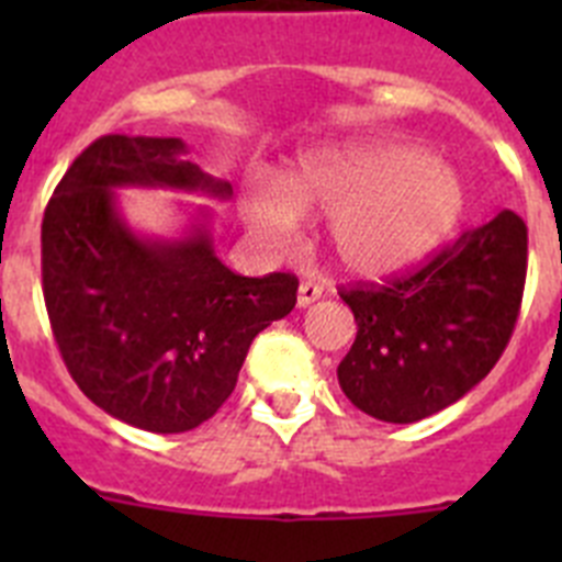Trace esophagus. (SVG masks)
I'll use <instances>...</instances> for the list:
<instances>
[{
	"label": "esophagus",
	"mask_w": 562,
	"mask_h": 562,
	"mask_svg": "<svg viewBox=\"0 0 562 562\" xmlns=\"http://www.w3.org/2000/svg\"><path fill=\"white\" fill-rule=\"evenodd\" d=\"M321 295H324V290H321V286L310 284V281H304V284L297 286V306H301V310H306V306L315 304V301Z\"/></svg>",
	"instance_id": "esophagus-1"
}]
</instances>
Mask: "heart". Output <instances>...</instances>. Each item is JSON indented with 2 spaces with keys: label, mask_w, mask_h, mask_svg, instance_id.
Here are the masks:
<instances>
[{
  "label": "heart",
  "mask_w": 562,
  "mask_h": 562,
  "mask_svg": "<svg viewBox=\"0 0 562 562\" xmlns=\"http://www.w3.org/2000/svg\"><path fill=\"white\" fill-rule=\"evenodd\" d=\"M238 213L272 252L295 245L301 220L324 216L335 265L360 281H385L439 250L464 213V186L414 143L349 140L286 162L276 188H247Z\"/></svg>",
  "instance_id": "heart-1"
}]
</instances>
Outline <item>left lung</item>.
<instances>
[{
    "label": "left lung",
    "instance_id": "1",
    "mask_svg": "<svg viewBox=\"0 0 562 562\" xmlns=\"http://www.w3.org/2000/svg\"><path fill=\"white\" fill-rule=\"evenodd\" d=\"M526 281V225L501 211L389 286L342 290L357 337L337 366L342 394L391 425L428 419L504 355Z\"/></svg>",
    "mask_w": 562,
    "mask_h": 562
}]
</instances>
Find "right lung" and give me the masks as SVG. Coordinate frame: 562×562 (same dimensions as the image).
Listing matches in <instances>:
<instances>
[{
  "label": "right lung",
  "instance_id": "right-lung-1",
  "mask_svg": "<svg viewBox=\"0 0 562 562\" xmlns=\"http://www.w3.org/2000/svg\"><path fill=\"white\" fill-rule=\"evenodd\" d=\"M180 137L106 134L58 182L42 222L44 304L78 389L114 419L186 434L233 394L252 337L295 306L297 278H247L213 250V211L180 236L123 216V188L231 200V182L186 160Z\"/></svg>",
  "mask_w": 562,
  "mask_h": 562
}]
</instances>
